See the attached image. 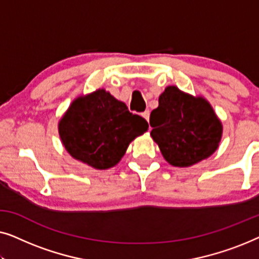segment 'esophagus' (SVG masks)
<instances>
[{
	"mask_svg": "<svg viewBox=\"0 0 259 259\" xmlns=\"http://www.w3.org/2000/svg\"><path fill=\"white\" fill-rule=\"evenodd\" d=\"M141 115H143V118L148 122V120H150V111H145Z\"/></svg>",
	"mask_w": 259,
	"mask_h": 259,
	"instance_id": "1",
	"label": "esophagus"
}]
</instances>
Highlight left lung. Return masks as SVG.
I'll return each mask as SVG.
<instances>
[{"label":"left lung","instance_id":"8db88e82","mask_svg":"<svg viewBox=\"0 0 259 259\" xmlns=\"http://www.w3.org/2000/svg\"><path fill=\"white\" fill-rule=\"evenodd\" d=\"M150 125L162 157L177 167H189L213 154L223 134L221 120L206 99L176 86L166 87L160 94Z\"/></svg>","mask_w":259,"mask_h":259}]
</instances>
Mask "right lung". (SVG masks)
I'll return each instance as SVG.
<instances>
[{"instance_id":"right-lung-1","label":"right lung","mask_w":259,"mask_h":259,"mask_svg":"<svg viewBox=\"0 0 259 259\" xmlns=\"http://www.w3.org/2000/svg\"><path fill=\"white\" fill-rule=\"evenodd\" d=\"M147 128L146 120L105 90L76 98L59 122L66 151L97 169L118 164L131 141Z\"/></svg>"}]
</instances>
